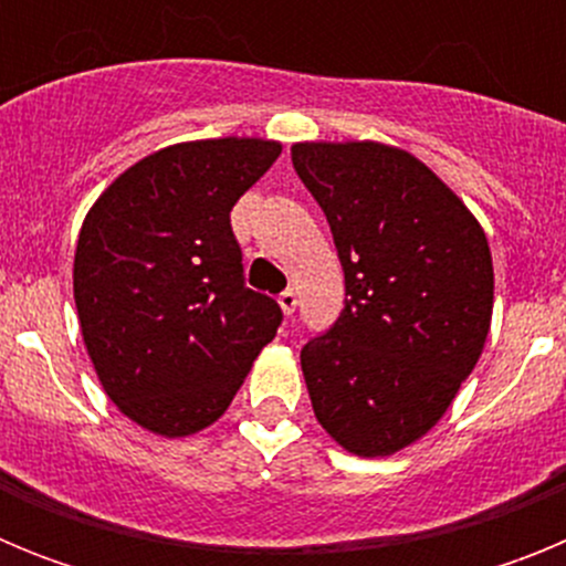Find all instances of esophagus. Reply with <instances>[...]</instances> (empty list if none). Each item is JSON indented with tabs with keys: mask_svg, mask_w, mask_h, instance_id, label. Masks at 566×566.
Returning <instances> with one entry per match:
<instances>
[{
	"mask_svg": "<svg viewBox=\"0 0 566 566\" xmlns=\"http://www.w3.org/2000/svg\"><path fill=\"white\" fill-rule=\"evenodd\" d=\"M280 308H283V314H294V308H297V292L294 289H286V292H280Z\"/></svg>",
	"mask_w": 566,
	"mask_h": 566,
	"instance_id": "obj_1",
	"label": "esophagus"
}]
</instances>
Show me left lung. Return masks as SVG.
I'll use <instances>...</instances> for the list:
<instances>
[{"instance_id":"left-lung-1","label":"left lung","mask_w":566,"mask_h":566,"mask_svg":"<svg viewBox=\"0 0 566 566\" xmlns=\"http://www.w3.org/2000/svg\"><path fill=\"white\" fill-rule=\"evenodd\" d=\"M345 274L339 317L300 352L319 424L388 457L439 422L484 348L493 260L476 218L431 169L374 142L294 144Z\"/></svg>"}]
</instances>
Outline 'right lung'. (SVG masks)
<instances>
[{"label": "right lung", "mask_w": 566, "mask_h": 566, "mask_svg": "<svg viewBox=\"0 0 566 566\" xmlns=\"http://www.w3.org/2000/svg\"><path fill=\"white\" fill-rule=\"evenodd\" d=\"M280 144L212 138L147 155L93 203L73 294L104 391L133 422L189 437L221 417L283 323L247 286L229 212Z\"/></svg>", "instance_id": "right-lung-1"}]
</instances>
